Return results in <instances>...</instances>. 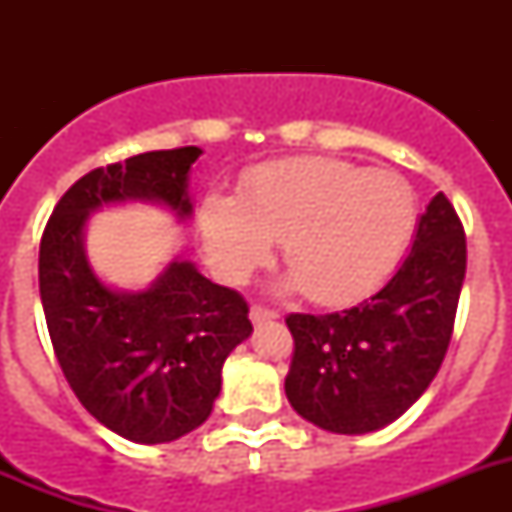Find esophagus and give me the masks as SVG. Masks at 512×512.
<instances>
[{
    "label": "esophagus",
    "instance_id": "obj_1",
    "mask_svg": "<svg viewBox=\"0 0 512 512\" xmlns=\"http://www.w3.org/2000/svg\"><path fill=\"white\" fill-rule=\"evenodd\" d=\"M248 318H251L253 325H261V323H269V320H277L279 312L277 310H269V307L253 305L251 312H248Z\"/></svg>",
    "mask_w": 512,
    "mask_h": 512
}]
</instances>
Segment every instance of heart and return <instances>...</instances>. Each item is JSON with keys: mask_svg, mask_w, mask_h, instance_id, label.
I'll return each mask as SVG.
<instances>
[{"mask_svg": "<svg viewBox=\"0 0 512 512\" xmlns=\"http://www.w3.org/2000/svg\"><path fill=\"white\" fill-rule=\"evenodd\" d=\"M418 223V197L392 169L297 156L248 171L241 197L212 192L200 210L202 248L225 282H243L282 241L284 289L348 305L390 277Z\"/></svg>", "mask_w": 512, "mask_h": 512, "instance_id": "1", "label": "heart"}]
</instances>
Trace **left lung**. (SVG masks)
Instances as JSON below:
<instances>
[{
	"label": "left lung",
	"instance_id": "obj_1",
	"mask_svg": "<svg viewBox=\"0 0 512 512\" xmlns=\"http://www.w3.org/2000/svg\"><path fill=\"white\" fill-rule=\"evenodd\" d=\"M464 274V228L438 192L420 215L408 259L377 295L330 315H289V405L323 431L346 436L400 418L441 369Z\"/></svg>",
	"mask_w": 512,
	"mask_h": 512
}]
</instances>
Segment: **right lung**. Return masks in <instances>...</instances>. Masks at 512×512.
<instances>
[{"label": "right lung", "instance_id": "right-lung-1", "mask_svg": "<svg viewBox=\"0 0 512 512\" xmlns=\"http://www.w3.org/2000/svg\"><path fill=\"white\" fill-rule=\"evenodd\" d=\"M200 156L197 146L148 151L89 171L63 194L40 241V300L63 377L104 428L135 443L200 428L225 359L253 325L238 292L179 256L146 289L110 287L89 264L84 228L92 212L125 202L189 220V169Z\"/></svg>", "mask_w": 512, "mask_h": 512}]
</instances>
